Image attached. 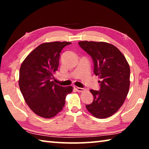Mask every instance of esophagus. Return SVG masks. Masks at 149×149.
Segmentation results:
<instances>
[{
    "label": "esophagus",
    "instance_id": "1",
    "mask_svg": "<svg viewBox=\"0 0 149 149\" xmlns=\"http://www.w3.org/2000/svg\"><path fill=\"white\" fill-rule=\"evenodd\" d=\"M74 89L76 90L77 91H78V92H82V91H84L85 90L84 89H83V88L78 87H76V86H74Z\"/></svg>",
    "mask_w": 149,
    "mask_h": 149
}]
</instances>
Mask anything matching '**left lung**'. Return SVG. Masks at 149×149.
<instances>
[{
	"instance_id": "8db88e82",
	"label": "left lung",
	"mask_w": 149,
	"mask_h": 149,
	"mask_svg": "<svg viewBox=\"0 0 149 149\" xmlns=\"http://www.w3.org/2000/svg\"><path fill=\"white\" fill-rule=\"evenodd\" d=\"M78 44L91 56L94 74L100 79V90H90L94 99L86 108L99 119L110 117L122 107L129 92L130 65L120 50L112 44L87 41Z\"/></svg>"
}]
</instances>
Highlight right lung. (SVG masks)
<instances>
[{
	"label": "right lung",
	"instance_id": "add662e5",
	"mask_svg": "<svg viewBox=\"0 0 149 149\" xmlns=\"http://www.w3.org/2000/svg\"><path fill=\"white\" fill-rule=\"evenodd\" d=\"M70 42L42 43L27 55L19 69V86L25 101L35 114L51 118L63 109L72 86L51 81L59 65L60 52Z\"/></svg>",
	"mask_w": 149,
	"mask_h": 149
}]
</instances>
